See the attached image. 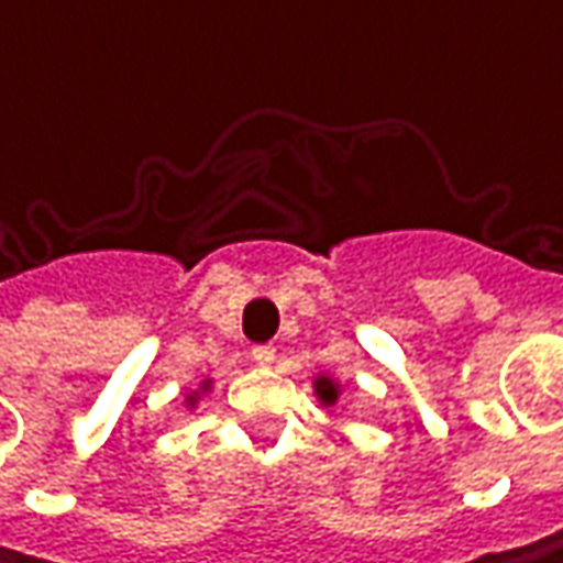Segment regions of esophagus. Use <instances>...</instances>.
Returning a JSON list of instances; mask_svg holds the SVG:
<instances>
[{
  "instance_id": "1",
  "label": "esophagus",
  "mask_w": 563,
  "mask_h": 563,
  "mask_svg": "<svg viewBox=\"0 0 563 563\" xmlns=\"http://www.w3.org/2000/svg\"><path fill=\"white\" fill-rule=\"evenodd\" d=\"M272 360H275V346H268V343L252 346V363L255 366H272Z\"/></svg>"
}]
</instances>
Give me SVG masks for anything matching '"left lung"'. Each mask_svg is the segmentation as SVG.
Listing matches in <instances>:
<instances>
[{
  "mask_svg": "<svg viewBox=\"0 0 563 563\" xmlns=\"http://www.w3.org/2000/svg\"><path fill=\"white\" fill-rule=\"evenodd\" d=\"M314 395L323 405H336V398H340V383H333L330 376H317Z\"/></svg>",
  "mask_w": 563,
  "mask_h": 563,
  "instance_id": "8db88e82",
  "label": "left lung"
}]
</instances>
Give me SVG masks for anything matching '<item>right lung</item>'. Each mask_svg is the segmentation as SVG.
<instances>
[{"label":"right lung","instance_id":"obj_1","mask_svg":"<svg viewBox=\"0 0 563 563\" xmlns=\"http://www.w3.org/2000/svg\"><path fill=\"white\" fill-rule=\"evenodd\" d=\"M203 391H207V388H210V379H207V383H203ZM197 398H200V391H190V395H187V405H190V408H194V405H197Z\"/></svg>","mask_w":563,"mask_h":563}]
</instances>
